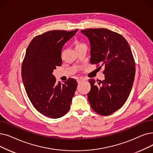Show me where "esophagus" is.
I'll use <instances>...</instances> for the list:
<instances>
[{
	"label": "esophagus",
	"instance_id": "1",
	"mask_svg": "<svg viewBox=\"0 0 153 153\" xmlns=\"http://www.w3.org/2000/svg\"><path fill=\"white\" fill-rule=\"evenodd\" d=\"M85 81V79H83V78H81V77L78 78V79H77V83H78V84L81 83V82H83V81Z\"/></svg>",
	"mask_w": 153,
	"mask_h": 153
}]
</instances>
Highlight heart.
Segmentation results:
<instances>
[{
	"label": "heart",
	"instance_id": "1",
	"mask_svg": "<svg viewBox=\"0 0 153 153\" xmlns=\"http://www.w3.org/2000/svg\"><path fill=\"white\" fill-rule=\"evenodd\" d=\"M81 45H82V44H80V43H79V44H77V46H76V47H77V46Z\"/></svg>",
	"mask_w": 153,
	"mask_h": 153
}]
</instances>
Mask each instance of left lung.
I'll return each mask as SVG.
<instances>
[{
	"instance_id": "left-lung-1",
	"label": "left lung",
	"mask_w": 153,
	"mask_h": 153,
	"mask_svg": "<svg viewBox=\"0 0 153 153\" xmlns=\"http://www.w3.org/2000/svg\"><path fill=\"white\" fill-rule=\"evenodd\" d=\"M81 32L90 41L91 64L104 67V80L96 83L89 79L88 100L97 113L109 116L120 109L129 97L136 72L134 59L128 42L118 33L104 28Z\"/></svg>"
}]
</instances>
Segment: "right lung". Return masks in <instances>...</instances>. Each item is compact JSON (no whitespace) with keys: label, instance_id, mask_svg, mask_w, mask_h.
Instances as JSON below:
<instances>
[{"label":"right lung","instance_id":"right-lung-1","mask_svg":"<svg viewBox=\"0 0 153 153\" xmlns=\"http://www.w3.org/2000/svg\"><path fill=\"white\" fill-rule=\"evenodd\" d=\"M77 30L46 32L33 39L26 51L22 65V82L32 105L46 117H61L71 108L76 80L69 78L57 84L52 72L62 64L63 45Z\"/></svg>","mask_w":153,"mask_h":153}]
</instances>
